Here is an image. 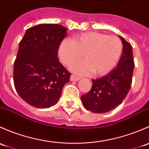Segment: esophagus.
Masks as SVG:
<instances>
[{
    "label": "esophagus",
    "mask_w": 149,
    "mask_h": 149,
    "mask_svg": "<svg viewBox=\"0 0 149 149\" xmlns=\"http://www.w3.org/2000/svg\"><path fill=\"white\" fill-rule=\"evenodd\" d=\"M70 80L71 81H78L79 80V77H78L76 75L72 74L71 77H70Z\"/></svg>",
    "instance_id": "1"
}]
</instances>
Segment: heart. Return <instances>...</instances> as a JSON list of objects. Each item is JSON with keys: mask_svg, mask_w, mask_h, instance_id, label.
I'll return each mask as SVG.
<instances>
[{"mask_svg": "<svg viewBox=\"0 0 149 149\" xmlns=\"http://www.w3.org/2000/svg\"><path fill=\"white\" fill-rule=\"evenodd\" d=\"M123 44L116 36L97 32H87L65 39L59 49V56L67 66H71L83 54L85 61L74 64L72 70L81 75L93 72L102 76L110 72L120 58Z\"/></svg>", "mask_w": 149, "mask_h": 149, "instance_id": "1", "label": "heart"}]
</instances>
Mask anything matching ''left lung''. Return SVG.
I'll list each match as a JSON object with an SVG mask.
<instances>
[{
	"label": "left lung",
	"mask_w": 149,
	"mask_h": 149,
	"mask_svg": "<svg viewBox=\"0 0 149 149\" xmlns=\"http://www.w3.org/2000/svg\"><path fill=\"white\" fill-rule=\"evenodd\" d=\"M123 49L116 68L98 79H93L90 92L81 96L87 110L95 113H104L116 108L129 92L134 70L133 49L130 43L122 36Z\"/></svg>",
	"instance_id": "obj_1"
}]
</instances>
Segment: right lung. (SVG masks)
I'll return each instance as SVG.
<instances>
[{
    "label": "right lung",
    "mask_w": 149,
    "mask_h": 149,
    "mask_svg": "<svg viewBox=\"0 0 149 149\" xmlns=\"http://www.w3.org/2000/svg\"><path fill=\"white\" fill-rule=\"evenodd\" d=\"M67 29L59 24H39L26 30L19 43L13 66L16 91L25 102L38 108L54 105L71 74L57 57Z\"/></svg>",
    "instance_id": "1"
}]
</instances>
